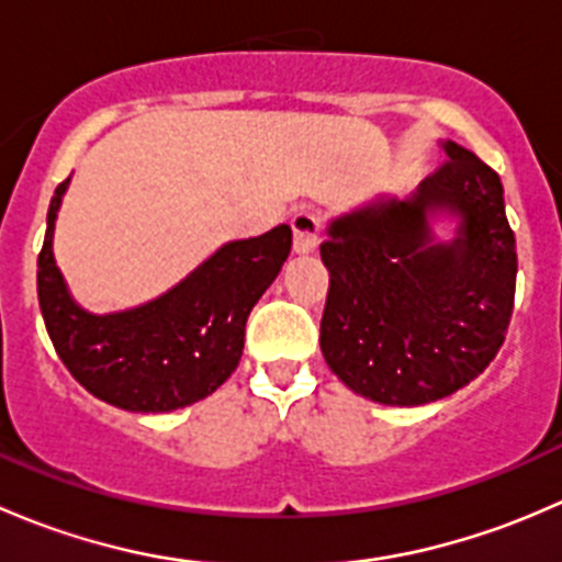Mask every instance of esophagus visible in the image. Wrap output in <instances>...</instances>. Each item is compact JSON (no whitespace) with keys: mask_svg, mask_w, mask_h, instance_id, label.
I'll return each instance as SVG.
<instances>
[{"mask_svg":"<svg viewBox=\"0 0 562 562\" xmlns=\"http://www.w3.org/2000/svg\"><path fill=\"white\" fill-rule=\"evenodd\" d=\"M291 228H293V249L299 255H307L313 252L317 247V231H321V217L313 212H299L296 217L291 220Z\"/></svg>","mask_w":562,"mask_h":562,"instance_id":"1","label":"esophagus"}]
</instances>
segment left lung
<instances>
[{
  "mask_svg": "<svg viewBox=\"0 0 562 562\" xmlns=\"http://www.w3.org/2000/svg\"><path fill=\"white\" fill-rule=\"evenodd\" d=\"M411 198H378L328 225L321 350L334 375L381 405L443 400L490 367L517 291V239L501 176L454 140ZM449 213L438 243L428 220Z\"/></svg>",
  "mask_w": 562,
  "mask_h": 562,
  "instance_id": "obj_1",
  "label": "left lung"
}]
</instances>
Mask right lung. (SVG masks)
Returning a JSON list of instances; mask_svg holds the SVG:
<instances>
[{
	"label": "right lung",
	"mask_w": 562,
	"mask_h": 562,
	"mask_svg": "<svg viewBox=\"0 0 562 562\" xmlns=\"http://www.w3.org/2000/svg\"><path fill=\"white\" fill-rule=\"evenodd\" d=\"M67 184L70 179L50 198L37 299L70 375L130 413H168L217 391L239 367L247 317L291 252V228L277 225L255 239L228 241L162 296L94 315L72 302L54 260V223Z\"/></svg>",
	"instance_id": "obj_1"
}]
</instances>
